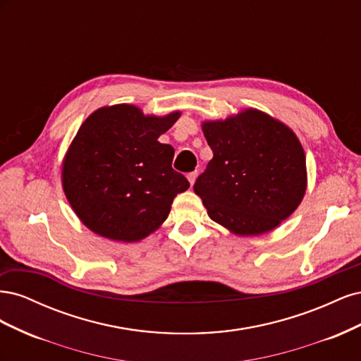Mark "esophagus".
Returning a JSON list of instances; mask_svg holds the SVG:
<instances>
[{"mask_svg":"<svg viewBox=\"0 0 361 361\" xmlns=\"http://www.w3.org/2000/svg\"><path fill=\"white\" fill-rule=\"evenodd\" d=\"M187 178H188L190 185L192 187L194 182H195V178H197V173H195V171H191V173H188V174H187Z\"/></svg>","mask_w":361,"mask_h":361,"instance_id":"34e87169","label":"esophagus"}]
</instances>
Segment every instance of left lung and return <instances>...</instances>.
Instances as JSON below:
<instances>
[{
  "mask_svg": "<svg viewBox=\"0 0 361 361\" xmlns=\"http://www.w3.org/2000/svg\"><path fill=\"white\" fill-rule=\"evenodd\" d=\"M214 158L194 183L211 220L241 236L276 228L307 187L302 146L285 123L255 108L202 125Z\"/></svg>",
  "mask_w": 361,
  "mask_h": 361,
  "instance_id": "obj_1",
  "label": "left lung"
}]
</instances>
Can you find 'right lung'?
<instances>
[{
    "mask_svg": "<svg viewBox=\"0 0 361 361\" xmlns=\"http://www.w3.org/2000/svg\"><path fill=\"white\" fill-rule=\"evenodd\" d=\"M180 117L145 116L135 105L104 106L85 118L63 159L72 209L96 235L137 243L167 220L173 199L190 188L171 167L174 149L158 141Z\"/></svg>",
    "mask_w": 361,
    "mask_h": 361,
    "instance_id": "1",
    "label": "right lung"
}]
</instances>
